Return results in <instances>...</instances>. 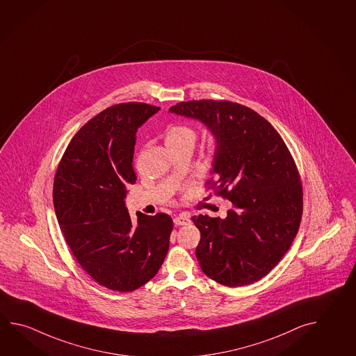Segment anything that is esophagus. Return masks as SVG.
Segmentation results:
<instances>
[{
	"label": "esophagus",
	"mask_w": 356,
	"mask_h": 356,
	"mask_svg": "<svg viewBox=\"0 0 356 356\" xmlns=\"http://www.w3.org/2000/svg\"><path fill=\"white\" fill-rule=\"evenodd\" d=\"M174 223L176 225H186L190 223V217L186 214H180L174 218Z\"/></svg>",
	"instance_id": "obj_1"
}]
</instances>
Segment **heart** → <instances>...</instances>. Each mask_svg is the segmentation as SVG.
<instances>
[{
    "instance_id": "1",
    "label": "heart",
    "mask_w": 356,
    "mask_h": 356,
    "mask_svg": "<svg viewBox=\"0 0 356 356\" xmlns=\"http://www.w3.org/2000/svg\"><path fill=\"white\" fill-rule=\"evenodd\" d=\"M195 139L196 131L186 125H174L166 133V143L168 147L180 143L194 145Z\"/></svg>"
}]
</instances>
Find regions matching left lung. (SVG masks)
Returning a JSON list of instances; mask_svg holds the SVG:
<instances>
[{"mask_svg": "<svg viewBox=\"0 0 356 356\" xmlns=\"http://www.w3.org/2000/svg\"><path fill=\"white\" fill-rule=\"evenodd\" d=\"M170 111L200 120L214 134V177L207 185L233 204L225 219L191 218L200 231V268L231 288L260 280L283 259L300 225L303 188L293 156L265 118L237 102L191 100Z\"/></svg>", "mask_w": 356, "mask_h": 356, "instance_id": "left-lung-1", "label": "left lung"}]
</instances>
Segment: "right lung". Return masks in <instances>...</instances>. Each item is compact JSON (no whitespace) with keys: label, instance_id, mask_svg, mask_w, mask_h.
Returning a JSON list of instances; mask_svg holds the SVG:
<instances>
[{"label":"right lung","instance_id":"obj_1","mask_svg":"<svg viewBox=\"0 0 356 356\" xmlns=\"http://www.w3.org/2000/svg\"><path fill=\"white\" fill-rule=\"evenodd\" d=\"M160 110L123 102L102 110L76 133L53 184V203L67 245L96 283L133 291L149 282L165 261L172 218L137 213L134 225L124 199L134 184L137 131Z\"/></svg>","mask_w":356,"mask_h":356}]
</instances>
